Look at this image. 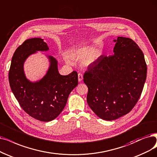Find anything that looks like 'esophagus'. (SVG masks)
<instances>
[{
	"instance_id": "obj_1",
	"label": "esophagus",
	"mask_w": 157,
	"mask_h": 157,
	"mask_svg": "<svg viewBox=\"0 0 157 157\" xmlns=\"http://www.w3.org/2000/svg\"><path fill=\"white\" fill-rule=\"evenodd\" d=\"M78 78L79 82H81V81H82V79H83V75H82V74L78 73Z\"/></svg>"
}]
</instances>
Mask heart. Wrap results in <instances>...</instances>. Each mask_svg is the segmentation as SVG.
<instances>
[{
    "label": "heart",
    "instance_id": "1",
    "mask_svg": "<svg viewBox=\"0 0 157 157\" xmlns=\"http://www.w3.org/2000/svg\"><path fill=\"white\" fill-rule=\"evenodd\" d=\"M71 55L78 61H84V66H90L101 57L102 52L101 49L92 50L85 47H80L73 49Z\"/></svg>",
    "mask_w": 157,
    "mask_h": 157
}]
</instances>
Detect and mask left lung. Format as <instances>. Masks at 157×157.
Here are the masks:
<instances>
[{
	"label": "left lung",
	"mask_w": 157,
	"mask_h": 157,
	"mask_svg": "<svg viewBox=\"0 0 157 157\" xmlns=\"http://www.w3.org/2000/svg\"><path fill=\"white\" fill-rule=\"evenodd\" d=\"M114 55H102L84 75L88 87L87 102L100 118L113 121L133 108L147 76V66L139 46L131 39L118 36Z\"/></svg>",
	"instance_id": "8db88e82"
}]
</instances>
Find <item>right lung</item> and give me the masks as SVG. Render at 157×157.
I'll list each match as a JSON object with an SVG mask.
<instances>
[{"label": "right lung", "instance_id": "add662e5", "mask_svg": "<svg viewBox=\"0 0 157 157\" xmlns=\"http://www.w3.org/2000/svg\"><path fill=\"white\" fill-rule=\"evenodd\" d=\"M47 44L40 38L25 40L13 54L9 71V82L21 108L36 120L49 122L57 118L64 109L71 91L78 85V74L73 71L67 75H61L58 62L47 55L49 67L40 80L31 82L24 71V64L31 55L36 52H47Z\"/></svg>", "mask_w": 157, "mask_h": 157}]
</instances>
